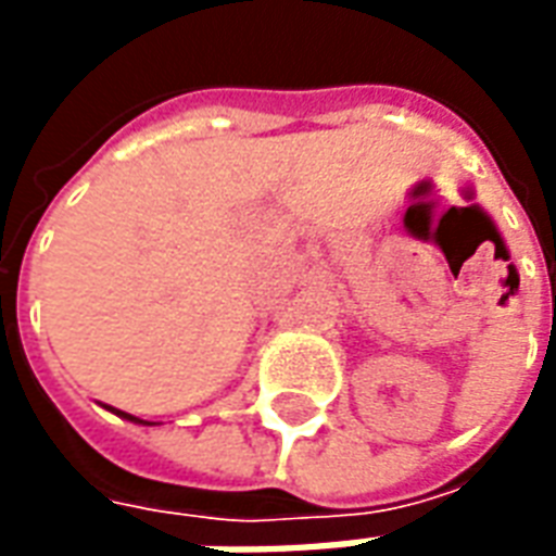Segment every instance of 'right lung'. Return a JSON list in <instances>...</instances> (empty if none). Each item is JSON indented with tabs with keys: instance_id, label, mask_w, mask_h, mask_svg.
Instances as JSON below:
<instances>
[{
	"instance_id": "1",
	"label": "right lung",
	"mask_w": 556,
	"mask_h": 556,
	"mask_svg": "<svg viewBox=\"0 0 556 556\" xmlns=\"http://www.w3.org/2000/svg\"><path fill=\"white\" fill-rule=\"evenodd\" d=\"M113 414H118V417L130 419V422H146V419H139V417H130V414H125V410H115V408H113ZM148 426H151V422H148Z\"/></svg>"
}]
</instances>
